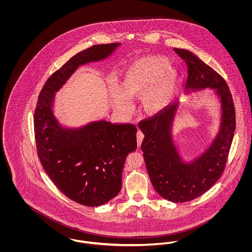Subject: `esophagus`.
I'll return each instance as SVG.
<instances>
[{"label":"esophagus","mask_w":252,"mask_h":252,"mask_svg":"<svg viewBox=\"0 0 252 252\" xmlns=\"http://www.w3.org/2000/svg\"><path fill=\"white\" fill-rule=\"evenodd\" d=\"M144 133L142 131H138L137 132V143H138V146L140 147L141 146V144H142V142H143V140H144Z\"/></svg>","instance_id":"obj_1"}]
</instances>
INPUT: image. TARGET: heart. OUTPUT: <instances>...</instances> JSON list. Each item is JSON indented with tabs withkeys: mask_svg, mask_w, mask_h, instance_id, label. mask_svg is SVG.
<instances>
[{
	"mask_svg": "<svg viewBox=\"0 0 252 252\" xmlns=\"http://www.w3.org/2000/svg\"><path fill=\"white\" fill-rule=\"evenodd\" d=\"M180 72L162 56H145L121 72L118 88L110 87L112 102L122 113L131 108V98L143 95L144 111L158 114L170 105L180 84Z\"/></svg>",
	"mask_w": 252,
	"mask_h": 252,
	"instance_id": "b5f03b06",
	"label": "heart"
}]
</instances>
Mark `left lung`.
Returning <instances> with one entry per match:
<instances>
[{
    "label": "left lung",
    "mask_w": 252,
    "mask_h": 252,
    "mask_svg": "<svg viewBox=\"0 0 252 252\" xmlns=\"http://www.w3.org/2000/svg\"><path fill=\"white\" fill-rule=\"evenodd\" d=\"M188 66L184 93L213 90L220 104L219 125L215 137L197 157H182L173 137V126L180 111V102L149 120L139 123L144 133L141 145L152 185L161 197L183 203L207 192L224 171L235 131V111L226 81L202 60L186 49L174 48Z\"/></svg>",
    "instance_id": "1"
}]
</instances>
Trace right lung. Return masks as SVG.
<instances>
[{
	"label": "right lung",
	"mask_w": 252,
	"mask_h": 252,
	"mask_svg": "<svg viewBox=\"0 0 252 252\" xmlns=\"http://www.w3.org/2000/svg\"><path fill=\"white\" fill-rule=\"evenodd\" d=\"M120 45H94L73 56L49 77L35 110L36 150L45 172L67 197L88 207L106 204L120 192L126 158L137 149V127L106 120L63 126L54 111L56 94L80 66L107 60Z\"/></svg>",
	"instance_id": "1"
}]
</instances>
